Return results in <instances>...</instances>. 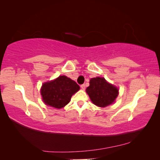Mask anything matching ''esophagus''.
<instances>
[{
  "mask_svg": "<svg viewBox=\"0 0 160 160\" xmlns=\"http://www.w3.org/2000/svg\"><path fill=\"white\" fill-rule=\"evenodd\" d=\"M80 88H82V90H85V84H82V85H81Z\"/></svg>",
  "mask_w": 160,
  "mask_h": 160,
  "instance_id": "obj_1",
  "label": "esophagus"
}]
</instances>
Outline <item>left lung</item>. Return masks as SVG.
Segmentation results:
<instances>
[{
  "label": "left lung",
  "instance_id": "8db88e82",
  "mask_svg": "<svg viewBox=\"0 0 160 160\" xmlns=\"http://www.w3.org/2000/svg\"><path fill=\"white\" fill-rule=\"evenodd\" d=\"M86 92L92 102L100 107L112 104L118 94V90L115 86L107 82L104 78L99 77L92 78Z\"/></svg>",
  "mask_w": 160,
  "mask_h": 160
}]
</instances>
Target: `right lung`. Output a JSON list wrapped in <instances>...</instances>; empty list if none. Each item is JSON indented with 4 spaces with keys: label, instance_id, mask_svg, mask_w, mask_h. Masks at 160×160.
<instances>
[{
    "label": "right lung",
    "instance_id": "add662e5",
    "mask_svg": "<svg viewBox=\"0 0 160 160\" xmlns=\"http://www.w3.org/2000/svg\"><path fill=\"white\" fill-rule=\"evenodd\" d=\"M80 90V86L75 81L65 75L42 85L41 94L47 105L56 109H61L68 104L72 94Z\"/></svg>",
    "mask_w": 160,
    "mask_h": 160
}]
</instances>
